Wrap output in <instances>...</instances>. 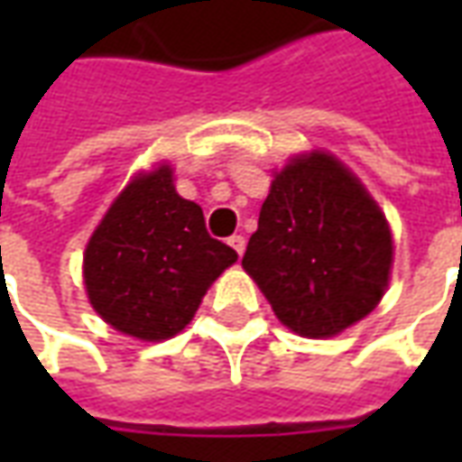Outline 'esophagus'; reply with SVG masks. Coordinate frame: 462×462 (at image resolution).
I'll list each match as a JSON object with an SVG mask.
<instances>
[{
	"instance_id": "esophagus-1",
	"label": "esophagus",
	"mask_w": 462,
	"mask_h": 462,
	"mask_svg": "<svg viewBox=\"0 0 462 462\" xmlns=\"http://www.w3.org/2000/svg\"><path fill=\"white\" fill-rule=\"evenodd\" d=\"M227 242H230L232 250L237 252V254H240V257H242V252H245V245H247V242H245V237H242V235H232V237Z\"/></svg>"
}]
</instances>
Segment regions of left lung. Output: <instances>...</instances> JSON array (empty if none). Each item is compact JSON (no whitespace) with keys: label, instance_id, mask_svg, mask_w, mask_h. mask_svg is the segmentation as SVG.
<instances>
[{"label":"left lung","instance_id":"left-lung-1","mask_svg":"<svg viewBox=\"0 0 462 462\" xmlns=\"http://www.w3.org/2000/svg\"><path fill=\"white\" fill-rule=\"evenodd\" d=\"M393 240L376 200L329 152L291 158L272 180L242 267L300 337H334L376 310Z\"/></svg>","mask_w":462,"mask_h":462}]
</instances>
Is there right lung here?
I'll return each instance as SVG.
<instances>
[{
	"label": "right lung",
	"instance_id": "1",
	"mask_svg": "<svg viewBox=\"0 0 462 462\" xmlns=\"http://www.w3.org/2000/svg\"><path fill=\"white\" fill-rule=\"evenodd\" d=\"M237 260L208 235L202 208L175 192L172 168L135 175L84 252L91 307L114 329L143 341L182 331L205 291Z\"/></svg>",
	"mask_w": 462,
	"mask_h": 462
}]
</instances>
